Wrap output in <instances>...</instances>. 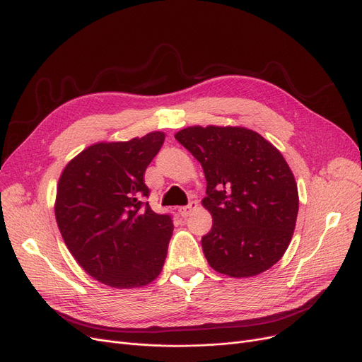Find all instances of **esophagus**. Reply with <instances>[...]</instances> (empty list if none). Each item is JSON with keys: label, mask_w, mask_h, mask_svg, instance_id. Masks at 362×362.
Wrapping results in <instances>:
<instances>
[{"label": "esophagus", "mask_w": 362, "mask_h": 362, "mask_svg": "<svg viewBox=\"0 0 362 362\" xmlns=\"http://www.w3.org/2000/svg\"><path fill=\"white\" fill-rule=\"evenodd\" d=\"M197 206H198V202H197V201H191V202H189L187 205H185V206H180L177 211H179V214H180L183 218H186L189 214L192 213V210H195Z\"/></svg>", "instance_id": "1"}]
</instances>
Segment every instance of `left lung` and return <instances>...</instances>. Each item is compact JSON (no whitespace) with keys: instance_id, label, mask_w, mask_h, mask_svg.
I'll use <instances>...</instances> for the list:
<instances>
[{"instance_id":"8db88e82","label":"left lung","mask_w":362,"mask_h":362,"mask_svg":"<svg viewBox=\"0 0 362 362\" xmlns=\"http://www.w3.org/2000/svg\"><path fill=\"white\" fill-rule=\"evenodd\" d=\"M175 138L201 163L206 179L202 205L213 227L201 243L208 264L230 277L273 267L291 243L299 208L281 152L239 126H191Z\"/></svg>"}]
</instances>
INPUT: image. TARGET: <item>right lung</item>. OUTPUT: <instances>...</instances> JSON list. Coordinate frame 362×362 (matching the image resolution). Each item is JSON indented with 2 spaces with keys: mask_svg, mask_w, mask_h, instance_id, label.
Masks as SVG:
<instances>
[{
  "mask_svg": "<svg viewBox=\"0 0 362 362\" xmlns=\"http://www.w3.org/2000/svg\"><path fill=\"white\" fill-rule=\"evenodd\" d=\"M163 132L124 142H98L67 163L57 185L55 220L81 267L110 288L146 286L163 270L173 221L142 197L148 164Z\"/></svg>",
  "mask_w": 362,
  "mask_h": 362,
  "instance_id": "add662e5",
  "label": "right lung"
}]
</instances>
